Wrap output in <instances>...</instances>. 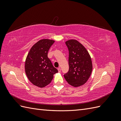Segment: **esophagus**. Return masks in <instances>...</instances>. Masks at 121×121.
I'll use <instances>...</instances> for the list:
<instances>
[{
	"label": "esophagus",
	"mask_w": 121,
	"mask_h": 121,
	"mask_svg": "<svg viewBox=\"0 0 121 121\" xmlns=\"http://www.w3.org/2000/svg\"><path fill=\"white\" fill-rule=\"evenodd\" d=\"M57 70H58V72H59V73H60L61 72V69H60V68H58L57 69Z\"/></svg>",
	"instance_id": "1"
}]
</instances>
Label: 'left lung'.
<instances>
[{"label":"left lung","mask_w":121,"mask_h":121,"mask_svg":"<svg viewBox=\"0 0 121 121\" xmlns=\"http://www.w3.org/2000/svg\"><path fill=\"white\" fill-rule=\"evenodd\" d=\"M65 44L69 52V69L64 77L73 86L83 85L88 80L92 71L91 57L85 47L77 40H68Z\"/></svg>","instance_id":"left-lung-1"}]
</instances>
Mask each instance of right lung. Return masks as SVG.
I'll return each mask as SVG.
<instances>
[{"mask_svg":"<svg viewBox=\"0 0 121 121\" xmlns=\"http://www.w3.org/2000/svg\"><path fill=\"white\" fill-rule=\"evenodd\" d=\"M54 42V40L47 39L39 40L31 47L26 59L25 72L28 79L33 85L40 88L48 85L53 75L58 72L47 56Z\"/></svg>","mask_w":121,"mask_h":121,"instance_id":"right-lung-1","label":"right lung"}]
</instances>
